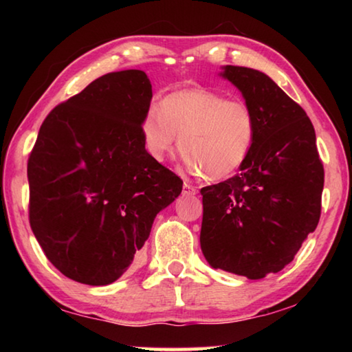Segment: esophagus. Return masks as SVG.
<instances>
[{
  "instance_id": "1",
  "label": "esophagus",
  "mask_w": 352,
  "mask_h": 352,
  "mask_svg": "<svg viewBox=\"0 0 352 352\" xmlns=\"http://www.w3.org/2000/svg\"><path fill=\"white\" fill-rule=\"evenodd\" d=\"M183 194L195 195V194H197V188L192 186V184H190V183H184L183 184Z\"/></svg>"
}]
</instances>
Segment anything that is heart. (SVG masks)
<instances>
[{"instance_id": "1", "label": "heart", "mask_w": 352, "mask_h": 352, "mask_svg": "<svg viewBox=\"0 0 352 352\" xmlns=\"http://www.w3.org/2000/svg\"><path fill=\"white\" fill-rule=\"evenodd\" d=\"M183 164L197 175L223 180L247 162L256 140L253 111L242 100L206 88L169 93L141 121V140L153 162L163 163L178 146Z\"/></svg>"}]
</instances>
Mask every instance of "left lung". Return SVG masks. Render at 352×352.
<instances>
[{
  "instance_id": "8db88e82",
  "label": "left lung",
  "mask_w": 352,
  "mask_h": 352,
  "mask_svg": "<svg viewBox=\"0 0 352 352\" xmlns=\"http://www.w3.org/2000/svg\"><path fill=\"white\" fill-rule=\"evenodd\" d=\"M253 111L256 140L241 172L200 189V247L212 269L248 279L283 270L317 228L324 170L306 111L262 71L219 73Z\"/></svg>"
}]
</instances>
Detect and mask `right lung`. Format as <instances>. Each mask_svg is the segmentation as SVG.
Listing matches in <instances>:
<instances>
[{
    "mask_svg": "<svg viewBox=\"0 0 352 352\" xmlns=\"http://www.w3.org/2000/svg\"><path fill=\"white\" fill-rule=\"evenodd\" d=\"M151 100L144 71H118L41 124L28 162L29 222L51 264L77 283L107 285L121 278L157 214L182 194V178L142 146Z\"/></svg>",
    "mask_w": 352,
    "mask_h": 352,
    "instance_id": "right-lung-1",
    "label": "right lung"
}]
</instances>
